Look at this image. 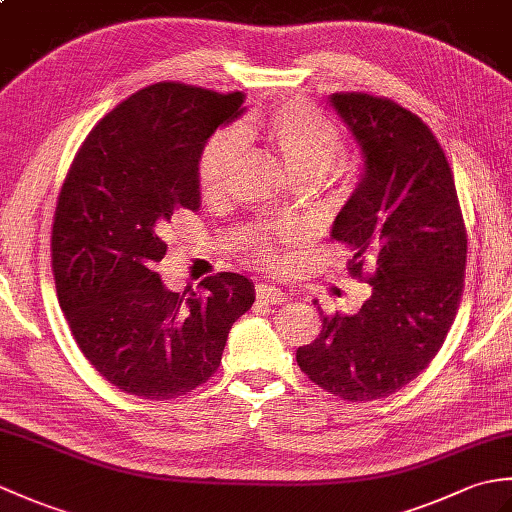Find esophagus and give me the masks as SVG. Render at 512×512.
Here are the masks:
<instances>
[{"label": "esophagus", "instance_id": "esophagus-1", "mask_svg": "<svg viewBox=\"0 0 512 512\" xmlns=\"http://www.w3.org/2000/svg\"><path fill=\"white\" fill-rule=\"evenodd\" d=\"M255 292H257V299L264 301V303H275V306H277V303H284V301H286V292L275 288V286L259 284V286L255 288Z\"/></svg>", "mask_w": 512, "mask_h": 512}]
</instances>
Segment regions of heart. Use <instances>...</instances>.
<instances>
[{
    "mask_svg": "<svg viewBox=\"0 0 512 512\" xmlns=\"http://www.w3.org/2000/svg\"><path fill=\"white\" fill-rule=\"evenodd\" d=\"M237 136L242 140H262L275 151L295 180H321L343 151L339 127L303 101L279 103L253 116L237 127ZM237 136L233 132H220L204 145L198 160V182L206 198H220L231 182L239 158ZM248 239L259 248V255L268 264L279 266L286 262V255L279 253V242L290 244L295 237L290 233H264Z\"/></svg>",
    "mask_w": 512,
    "mask_h": 512,
    "instance_id": "heart-1",
    "label": "heart"
}]
</instances>
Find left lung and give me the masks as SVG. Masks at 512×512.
<instances>
[{"mask_svg": "<svg viewBox=\"0 0 512 512\" xmlns=\"http://www.w3.org/2000/svg\"><path fill=\"white\" fill-rule=\"evenodd\" d=\"M330 105L363 154L332 239L354 250L347 266L372 297L352 317L323 314L297 363L334 396L378 400L427 369L447 339L464 288L466 231L449 160L416 114L363 92L332 94ZM365 263L375 268L367 278Z\"/></svg>", "mask_w": 512, "mask_h": 512, "instance_id": "8db88e82", "label": "left lung"}]
</instances>
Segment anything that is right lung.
<instances>
[{
  "mask_svg": "<svg viewBox=\"0 0 512 512\" xmlns=\"http://www.w3.org/2000/svg\"><path fill=\"white\" fill-rule=\"evenodd\" d=\"M244 94L154 83L85 138L52 224L61 310L92 367L125 394L169 400L220 367L253 281L220 273L171 292L156 273L178 209H200L198 160L217 127L244 114Z\"/></svg>",
  "mask_w": 512,
  "mask_h": 512,
  "instance_id": "add662e5",
  "label": "right lung"
}]
</instances>
